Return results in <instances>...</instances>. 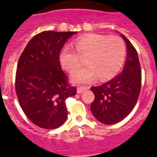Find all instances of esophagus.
<instances>
[{
  "instance_id": "34e87169",
  "label": "esophagus",
  "mask_w": 157,
  "mask_h": 157,
  "mask_svg": "<svg viewBox=\"0 0 157 157\" xmlns=\"http://www.w3.org/2000/svg\"><path fill=\"white\" fill-rule=\"evenodd\" d=\"M86 90H87V87H86V86H78V87H77V93H79V94H80V93H83V92Z\"/></svg>"
}]
</instances>
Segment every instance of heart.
Here are the masks:
<instances>
[{
  "label": "heart",
  "mask_w": 157,
  "mask_h": 157,
  "mask_svg": "<svg viewBox=\"0 0 157 157\" xmlns=\"http://www.w3.org/2000/svg\"><path fill=\"white\" fill-rule=\"evenodd\" d=\"M75 51L65 47L60 54L61 66L73 72L81 65L82 58L88 64L72 74L71 80L75 83H87L97 77L105 80L115 77L122 67L127 53L124 40L118 36L89 34L74 42Z\"/></svg>",
  "instance_id": "1"
}]
</instances>
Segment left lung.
<instances>
[{
  "label": "left lung",
  "instance_id": "8db88e82",
  "mask_svg": "<svg viewBox=\"0 0 157 157\" xmlns=\"http://www.w3.org/2000/svg\"><path fill=\"white\" fill-rule=\"evenodd\" d=\"M127 59L120 74L99 86H92L95 95L90 110L99 121L113 124L122 121L135 106L141 87V69L135 48L123 34Z\"/></svg>",
  "mask_w": 157,
  "mask_h": 157
}]
</instances>
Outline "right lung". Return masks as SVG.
I'll return each mask as SVG.
<instances>
[{
    "instance_id": "add662e5",
    "label": "right lung",
    "mask_w": 157,
    "mask_h": 157,
    "mask_svg": "<svg viewBox=\"0 0 157 157\" xmlns=\"http://www.w3.org/2000/svg\"><path fill=\"white\" fill-rule=\"evenodd\" d=\"M76 32L45 31L28 42L19 58L15 87L20 107L30 121L55 129L67 119L65 100L77 93L62 71L59 55Z\"/></svg>"
}]
</instances>
